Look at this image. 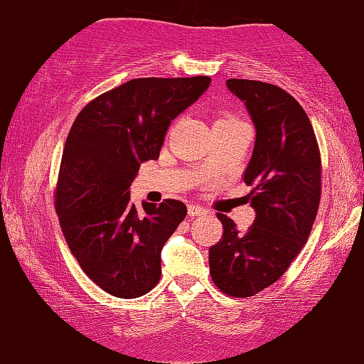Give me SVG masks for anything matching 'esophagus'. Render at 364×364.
Returning <instances> with one entry per match:
<instances>
[{"instance_id":"obj_1","label":"esophagus","mask_w":364,"mask_h":364,"mask_svg":"<svg viewBox=\"0 0 364 364\" xmlns=\"http://www.w3.org/2000/svg\"><path fill=\"white\" fill-rule=\"evenodd\" d=\"M188 213H189V217H199V215H205L207 213V209H204V207H200V205H189L188 207Z\"/></svg>"}]
</instances>
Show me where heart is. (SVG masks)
<instances>
[{
    "instance_id": "heart-1",
    "label": "heart",
    "mask_w": 364,
    "mask_h": 364,
    "mask_svg": "<svg viewBox=\"0 0 364 364\" xmlns=\"http://www.w3.org/2000/svg\"><path fill=\"white\" fill-rule=\"evenodd\" d=\"M235 124H245L233 114H222L220 118L215 121V128H222V126H235Z\"/></svg>"
}]
</instances>
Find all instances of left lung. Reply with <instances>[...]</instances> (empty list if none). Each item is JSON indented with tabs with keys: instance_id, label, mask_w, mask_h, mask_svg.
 Wrapping results in <instances>:
<instances>
[{
	"instance_id": "8db88e82",
	"label": "left lung",
	"mask_w": 364,
	"mask_h": 364,
	"mask_svg": "<svg viewBox=\"0 0 364 364\" xmlns=\"http://www.w3.org/2000/svg\"><path fill=\"white\" fill-rule=\"evenodd\" d=\"M256 128L243 180L255 222L240 232L223 213L222 240L209 250L213 284L225 295L255 296L285 274L313 228L321 200V154L306 112L284 89L228 79Z\"/></svg>"
}]
</instances>
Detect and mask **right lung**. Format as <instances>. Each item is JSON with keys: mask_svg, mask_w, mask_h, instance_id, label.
I'll return each instance as SVG.
<instances>
[{"mask_svg": "<svg viewBox=\"0 0 364 364\" xmlns=\"http://www.w3.org/2000/svg\"><path fill=\"white\" fill-rule=\"evenodd\" d=\"M210 77L132 79L87 103L69 131L55 207L85 275L118 298L159 284L161 247L186 217L165 199L137 210L129 188L142 161L157 160L166 129L204 94Z\"/></svg>", "mask_w": 364, "mask_h": 364, "instance_id": "obj_1", "label": "right lung"}]
</instances>
